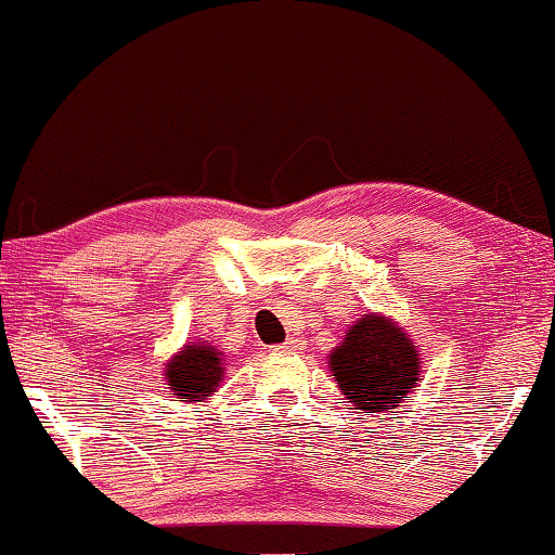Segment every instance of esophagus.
Masks as SVG:
<instances>
[{"mask_svg": "<svg viewBox=\"0 0 555 555\" xmlns=\"http://www.w3.org/2000/svg\"><path fill=\"white\" fill-rule=\"evenodd\" d=\"M295 349H298V339H287L285 344L275 347V351H295Z\"/></svg>", "mask_w": 555, "mask_h": 555, "instance_id": "34e87169", "label": "esophagus"}]
</instances>
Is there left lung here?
Listing matches in <instances>:
<instances>
[{"instance_id":"1","label":"left lung","mask_w":555,"mask_h":555,"mask_svg":"<svg viewBox=\"0 0 555 555\" xmlns=\"http://www.w3.org/2000/svg\"><path fill=\"white\" fill-rule=\"evenodd\" d=\"M331 377L357 410L392 413L418 385L421 357L387 315L366 313L328 354Z\"/></svg>"}]
</instances>
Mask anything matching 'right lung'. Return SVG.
<instances>
[{
  "label": "right lung",
  "instance_id": "right-lung-1",
  "mask_svg": "<svg viewBox=\"0 0 555 555\" xmlns=\"http://www.w3.org/2000/svg\"><path fill=\"white\" fill-rule=\"evenodd\" d=\"M221 379H224V366H221V351L208 344H189L183 351L165 364V383L170 395L183 402H201L211 398Z\"/></svg>",
  "mask_w": 555,
  "mask_h": 555
}]
</instances>
